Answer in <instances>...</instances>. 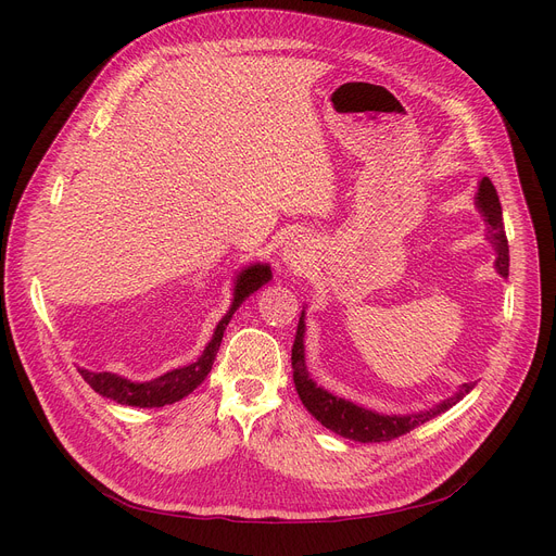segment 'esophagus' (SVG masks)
I'll use <instances>...</instances> for the list:
<instances>
[{
	"label": "esophagus",
	"mask_w": 556,
	"mask_h": 556,
	"mask_svg": "<svg viewBox=\"0 0 556 556\" xmlns=\"http://www.w3.org/2000/svg\"><path fill=\"white\" fill-rule=\"evenodd\" d=\"M313 258V250L308 243L304 241H290L286 248H283V261L288 263L290 268L295 270H302L304 266H308Z\"/></svg>",
	"instance_id": "obj_1"
}]
</instances>
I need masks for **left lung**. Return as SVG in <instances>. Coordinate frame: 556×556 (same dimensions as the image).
<instances>
[{
    "label": "left lung",
    "instance_id": "1",
    "mask_svg": "<svg viewBox=\"0 0 556 556\" xmlns=\"http://www.w3.org/2000/svg\"><path fill=\"white\" fill-rule=\"evenodd\" d=\"M478 207L484 214V220L489 225V241L493 243L495 252H498V258H495V268L503 277L509 275V245L505 237V223H503V207H501V198L498 191H495L493 182L489 178H482L480 189H478ZM304 317V315H302ZM300 317L295 342H293V354H290V361H293V378H295V388L298 394L304 403L306 410L336 434L346 437V440L354 442H392L396 437L410 432L413 428L430 421L432 417L446 413L448 407H453L464 394H469L476 383H464L462 390L453 396L440 403L428 413L419 415H407V417H388V415H378L371 410H365V407H358L354 403H349L344 399H338L329 394L327 390L317 388L313 383V378L306 371V361H304V323Z\"/></svg>",
    "mask_w": 556,
    "mask_h": 556
}]
</instances>
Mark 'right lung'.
Here are the masks:
<instances>
[{"mask_svg":"<svg viewBox=\"0 0 556 556\" xmlns=\"http://www.w3.org/2000/svg\"><path fill=\"white\" fill-rule=\"evenodd\" d=\"M270 268L268 266H252L248 270H243L237 279V288H233V302L231 308L227 311V315L220 319L212 342L204 349L202 356L180 369H173L160 378H153L149 383H132L128 378H122L110 371H87V369H78L80 376L87 381L94 392H99L101 396H108L122 405H135V407H162L166 403H175L180 401L182 396H187L189 392H193L207 374L212 371V365L216 361L218 346L223 340V333L229 325V319L237 311L245 298H250V293L258 290L263 283L270 281Z\"/></svg>","mask_w":556,"mask_h":556,"instance_id":"1","label":"right lung"}]
</instances>
